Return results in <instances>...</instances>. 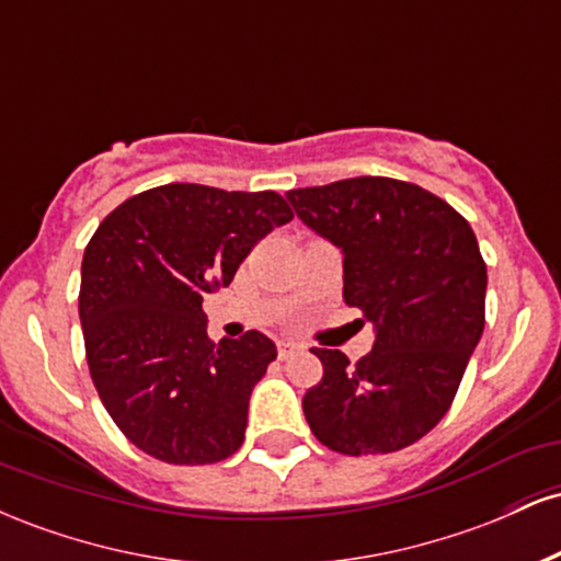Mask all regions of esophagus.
Returning a JSON list of instances; mask_svg holds the SVG:
<instances>
[{
    "instance_id": "obj_1",
    "label": "esophagus",
    "mask_w": 561,
    "mask_h": 561,
    "mask_svg": "<svg viewBox=\"0 0 561 561\" xmlns=\"http://www.w3.org/2000/svg\"><path fill=\"white\" fill-rule=\"evenodd\" d=\"M298 351H300V345H295V343H279V345H276V356H279L282 362H285V358H289V356H295Z\"/></svg>"
}]
</instances>
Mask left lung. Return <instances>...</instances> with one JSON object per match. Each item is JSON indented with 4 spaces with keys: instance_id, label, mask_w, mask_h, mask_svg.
I'll return each mask as SVG.
<instances>
[{
    "instance_id": "8db88e82",
    "label": "left lung",
    "mask_w": 561,
    "mask_h": 561,
    "mask_svg": "<svg viewBox=\"0 0 561 561\" xmlns=\"http://www.w3.org/2000/svg\"><path fill=\"white\" fill-rule=\"evenodd\" d=\"M287 199L343 250V298L377 324L356 364L313 347L324 377L302 396L311 433L345 456L411 446L446 416L485 330L478 237L446 199L401 179H343Z\"/></svg>"
}]
</instances>
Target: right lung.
I'll list each match as a JSON object with an SVG mask.
<instances>
[{
	"instance_id": "right-lung-1",
	"label": "right lung",
	"mask_w": 561,
	"mask_h": 561,
	"mask_svg": "<svg viewBox=\"0 0 561 561\" xmlns=\"http://www.w3.org/2000/svg\"><path fill=\"white\" fill-rule=\"evenodd\" d=\"M279 192L163 184L124 199L83 250L79 317L89 375L118 430L165 465H216L244 440L266 334L214 343L203 298L227 287L274 227Z\"/></svg>"
}]
</instances>
